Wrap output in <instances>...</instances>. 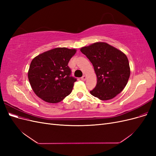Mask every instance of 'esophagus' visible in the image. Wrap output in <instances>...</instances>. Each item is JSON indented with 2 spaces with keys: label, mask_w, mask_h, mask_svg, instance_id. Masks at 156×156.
Masks as SVG:
<instances>
[{
  "label": "esophagus",
  "mask_w": 156,
  "mask_h": 156,
  "mask_svg": "<svg viewBox=\"0 0 156 156\" xmlns=\"http://www.w3.org/2000/svg\"><path fill=\"white\" fill-rule=\"evenodd\" d=\"M86 79H87V76H86V75H83V76L81 77L82 81H85Z\"/></svg>",
  "instance_id": "34e87169"
}]
</instances>
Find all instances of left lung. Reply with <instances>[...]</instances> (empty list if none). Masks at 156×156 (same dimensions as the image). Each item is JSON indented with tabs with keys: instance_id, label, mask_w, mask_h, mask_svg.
Segmentation results:
<instances>
[{
	"instance_id": "8db88e82",
	"label": "left lung",
	"mask_w": 156,
	"mask_h": 156,
	"mask_svg": "<svg viewBox=\"0 0 156 156\" xmlns=\"http://www.w3.org/2000/svg\"><path fill=\"white\" fill-rule=\"evenodd\" d=\"M92 64L97 84L90 91L101 100H111L123 90L130 75L126 55L105 42H96L81 49Z\"/></svg>"
}]
</instances>
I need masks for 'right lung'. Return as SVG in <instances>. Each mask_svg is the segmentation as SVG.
<instances>
[{"mask_svg": "<svg viewBox=\"0 0 156 156\" xmlns=\"http://www.w3.org/2000/svg\"><path fill=\"white\" fill-rule=\"evenodd\" d=\"M76 49L58 48L41 53L32 60L28 78L33 91L44 101L56 103L72 92L77 79L71 76L69 60Z\"/></svg>", "mask_w": 156, "mask_h": 156, "instance_id": "right-lung-1", "label": "right lung"}]
</instances>
